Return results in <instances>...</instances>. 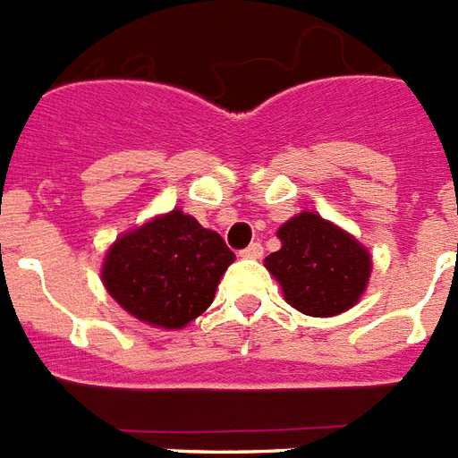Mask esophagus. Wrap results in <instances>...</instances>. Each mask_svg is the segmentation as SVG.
Wrapping results in <instances>:
<instances>
[{
    "mask_svg": "<svg viewBox=\"0 0 458 458\" xmlns=\"http://www.w3.org/2000/svg\"><path fill=\"white\" fill-rule=\"evenodd\" d=\"M262 255H265V248H262V243H250V246L241 250V258H248V259H259Z\"/></svg>",
    "mask_w": 458,
    "mask_h": 458,
    "instance_id": "1",
    "label": "esophagus"
}]
</instances>
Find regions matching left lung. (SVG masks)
Segmentation results:
<instances>
[{
  "label": "left lung",
  "mask_w": 458,
  "mask_h": 458,
  "mask_svg": "<svg viewBox=\"0 0 458 458\" xmlns=\"http://www.w3.org/2000/svg\"><path fill=\"white\" fill-rule=\"evenodd\" d=\"M281 248L265 267L284 298L310 317H335L360 302L371 276V255L352 233L317 212H300L279 226Z\"/></svg>",
  "instance_id": "1"
}]
</instances>
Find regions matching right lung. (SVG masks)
<instances>
[{
    "mask_svg": "<svg viewBox=\"0 0 458 458\" xmlns=\"http://www.w3.org/2000/svg\"><path fill=\"white\" fill-rule=\"evenodd\" d=\"M236 255L217 232L174 208L118 236L101 281L125 312L156 328H184L210 307Z\"/></svg>",
    "mask_w": 458,
    "mask_h": 458,
    "instance_id": "1",
    "label": "right lung"
}]
</instances>
